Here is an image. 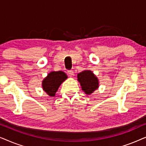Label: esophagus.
Masks as SVG:
<instances>
[{
	"mask_svg": "<svg viewBox=\"0 0 146 146\" xmlns=\"http://www.w3.org/2000/svg\"><path fill=\"white\" fill-rule=\"evenodd\" d=\"M68 74L70 76H72L74 75V71L72 70H70L68 71Z\"/></svg>",
	"mask_w": 146,
	"mask_h": 146,
	"instance_id": "esophagus-1",
	"label": "esophagus"
}]
</instances>
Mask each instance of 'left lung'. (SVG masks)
<instances>
[{
    "label": "left lung",
    "instance_id": "left-lung-1",
    "mask_svg": "<svg viewBox=\"0 0 146 146\" xmlns=\"http://www.w3.org/2000/svg\"><path fill=\"white\" fill-rule=\"evenodd\" d=\"M78 81L86 94L90 95L99 88V80L91 70H86L77 75Z\"/></svg>",
    "mask_w": 146,
    "mask_h": 146
}]
</instances>
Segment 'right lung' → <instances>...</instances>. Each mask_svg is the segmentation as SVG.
<instances>
[{"label":"right lung","instance_id":"obj_1","mask_svg":"<svg viewBox=\"0 0 146 146\" xmlns=\"http://www.w3.org/2000/svg\"><path fill=\"white\" fill-rule=\"evenodd\" d=\"M68 78V76L62 71H52L42 82L43 90L50 96H54L60 86Z\"/></svg>","mask_w":146,"mask_h":146}]
</instances>
